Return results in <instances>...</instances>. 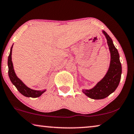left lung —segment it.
Masks as SVG:
<instances>
[{"label": "left lung", "mask_w": 134, "mask_h": 134, "mask_svg": "<svg viewBox=\"0 0 134 134\" xmlns=\"http://www.w3.org/2000/svg\"><path fill=\"white\" fill-rule=\"evenodd\" d=\"M103 33L107 39L111 54L109 69L103 79L94 88L89 90H83V92L86 96L94 99L105 98L113 93L119 84L122 74V65L118 49L114 46L111 37L105 31H103Z\"/></svg>", "instance_id": "left-lung-1"}]
</instances>
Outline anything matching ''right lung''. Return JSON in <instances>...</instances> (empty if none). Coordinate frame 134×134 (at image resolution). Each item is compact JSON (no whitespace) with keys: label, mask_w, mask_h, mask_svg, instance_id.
<instances>
[{"label":"right lung","mask_w":134,"mask_h":134,"mask_svg":"<svg viewBox=\"0 0 134 134\" xmlns=\"http://www.w3.org/2000/svg\"><path fill=\"white\" fill-rule=\"evenodd\" d=\"M12 46L10 48V53L8 57V75L10 81L13 83L14 85L16 87L17 90L21 94L27 97L37 98L40 97L43 92H45V90L42 91H36L31 90L27 87L21 80L16 76L14 71L13 64L12 61Z\"/></svg>","instance_id":"1"}]
</instances>
